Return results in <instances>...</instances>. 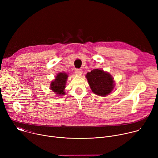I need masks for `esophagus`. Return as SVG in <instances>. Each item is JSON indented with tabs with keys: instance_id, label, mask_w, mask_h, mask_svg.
Returning <instances> with one entry per match:
<instances>
[{
	"instance_id": "obj_1",
	"label": "esophagus",
	"mask_w": 158,
	"mask_h": 158,
	"mask_svg": "<svg viewBox=\"0 0 158 158\" xmlns=\"http://www.w3.org/2000/svg\"><path fill=\"white\" fill-rule=\"evenodd\" d=\"M75 73H76V74L77 75H78V76H81L82 74V70L81 69H77L76 70Z\"/></svg>"
}]
</instances>
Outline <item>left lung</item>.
<instances>
[{
	"label": "left lung",
	"mask_w": 158,
	"mask_h": 158,
	"mask_svg": "<svg viewBox=\"0 0 158 158\" xmlns=\"http://www.w3.org/2000/svg\"><path fill=\"white\" fill-rule=\"evenodd\" d=\"M91 91L99 96H107L114 87V78L101 69H93L85 76Z\"/></svg>",
	"instance_id": "obj_1"
}]
</instances>
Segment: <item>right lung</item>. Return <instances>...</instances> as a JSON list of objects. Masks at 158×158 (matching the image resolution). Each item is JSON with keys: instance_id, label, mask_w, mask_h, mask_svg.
<instances>
[{"instance_id": "obj_1", "label": "right lung", "mask_w": 158, "mask_h": 158, "mask_svg": "<svg viewBox=\"0 0 158 158\" xmlns=\"http://www.w3.org/2000/svg\"><path fill=\"white\" fill-rule=\"evenodd\" d=\"M67 77H68V75L66 73H60L57 75L55 79L51 82L50 88L55 94L61 96L65 94L64 89Z\"/></svg>"}]
</instances>
